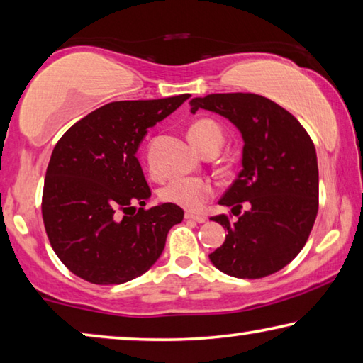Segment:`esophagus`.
Wrapping results in <instances>:
<instances>
[{"label":"esophagus","mask_w":363,"mask_h":363,"mask_svg":"<svg viewBox=\"0 0 363 363\" xmlns=\"http://www.w3.org/2000/svg\"><path fill=\"white\" fill-rule=\"evenodd\" d=\"M187 221H195V223H205L206 216L205 215H195V213H186Z\"/></svg>","instance_id":"esophagus-1"}]
</instances>
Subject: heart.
I'll return each mask as SVG.
<instances>
[{
  "label": "heart",
  "instance_id": "1",
  "mask_svg": "<svg viewBox=\"0 0 363 363\" xmlns=\"http://www.w3.org/2000/svg\"><path fill=\"white\" fill-rule=\"evenodd\" d=\"M189 139L203 155L218 152L223 143V130L215 121L199 119L189 129ZM215 195V187L203 177H176L160 191L164 203L187 211H199Z\"/></svg>",
  "mask_w": 363,
  "mask_h": 363
}]
</instances>
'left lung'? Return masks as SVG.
<instances>
[{
	"mask_svg": "<svg viewBox=\"0 0 363 363\" xmlns=\"http://www.w3.org/2000/svg\"><path fill=\"white\" fill-rule=\"evenodd\" d=\"M191 106L228 118L244 139L242 171L220 200L238 220L211 218L228 231L211 263L234 278L279 272L303 249L318 213L312 139L289 111L262 95L211 94Z\"/></svg>",
	"mask_w": 363,
	"mask_h": 363,
	"instance_id": "1",
	"label": "left lung"
}]
</instances>
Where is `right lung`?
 <instances>
[{
  "mask_svg": "<svg viewBox=\"0 0 363 363\" xmlns=\"http://www.w3.org/2000/svg\"><path fill=\"white\" fill-rule=\"evenodd\" d=\"M189 96L108 103L57 140L42 215L50 244L69 272L94 284H123L158 260L184 210L169 203L145 208L152 191L135 153L148 129Z\"/></svg>",
  "mask_w": 363,
  "mask_h": 363,
  "instance_id": "right-lung-1",
  "label": "right lung"
}]
</instances>
